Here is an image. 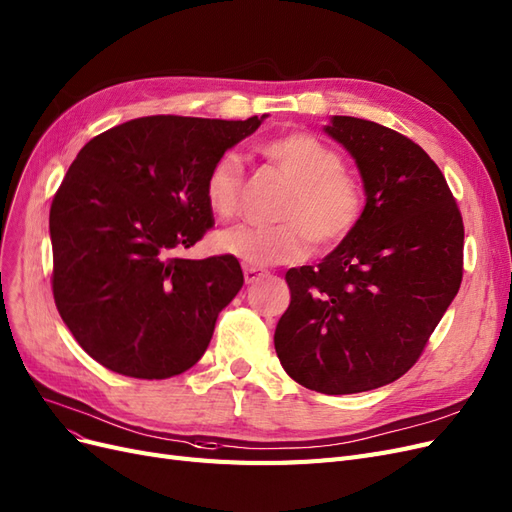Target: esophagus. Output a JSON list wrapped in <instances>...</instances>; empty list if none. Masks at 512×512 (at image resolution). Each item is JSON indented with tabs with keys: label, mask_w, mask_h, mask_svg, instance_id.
Masks as SVG:
<instances>
[{
	"label": "esophagus",
	"mask_w": 512,
	"mask_h": 512,
	"mask_svg": "<svg viewBox=\"0 0 512 512\" xmlns=\"http://www.w3.org/2000/svg\"><path fill=\"white\" fill-rule=\"evenodd\" d=\"M267 275V271H262V269H256V267H245L243 269V277H245V284H254V281H258L260 277H264Z\"/></svg>",
	"instance_id": "esophagus-1"
}]
</instances>
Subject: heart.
Wrapping results in <instances>:
<instances>
[{
  "label": "heart",
  "mask_w": 512,
  "mask_h": 512,
  "mask_svg": "<svg viewBox=\"0 0 512 512\" xmlns=\"http://www.w3.org/2000/svg\"><path fill=\"white\" fill-rule=\"evenodd\" d=\"M267 158L294 182L275 226L243 224L218 237V250L248 267L301 260L311 252V239L320 248L341 243L360 224L364 192L354 175L343 169L341 154L305 131L267 139L258 146ZM243 190V163L239 154L224 152L205 175V201L222 220L233 218Z\"/></svg>",
  "instance_id": "b5f03b06"
}]
</instances>
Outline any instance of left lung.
Listing matches in <instances>:
<instances>
[{"label":"left lung","instance_id":"1","mask_svg":"<svg viewBox=\"0 0 512 512\" xmlns=\"http://www.w3.org/2000/svg\"><path fill=\"white\" fill-rule=\"evenodd\" d=\"M324 131L354 156L366 205L317 267L286 273L275 351L296 383L339 396L392 383L419 360L462 284L464 222L409 137L354 116H332Z\"/></svg>","mask_w":512,"mask_h":512}]
</instances>
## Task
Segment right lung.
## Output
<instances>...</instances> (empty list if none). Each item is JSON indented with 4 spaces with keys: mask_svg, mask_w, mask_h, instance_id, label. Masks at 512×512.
Instances as JSON below:
<instances>
[{
    "mask_svg": "<svg viewBox=\"0 0 512 512\" xmlns=\"http://www.w3.org/2000/svg\"><path fill=\"white\" fill-rule=\"evenodd\" d=\"M264 118L144 116L78 152L50 205L52 294L93 360L135 379H169L201 360L243 273L231 254L173 252L214 226L205 175Z\"/></svg>",
    "mask_w": 512,
    "mask_h": 512,
    "instance_id": "1",
    "label": "right lung"
}]
</instances>
